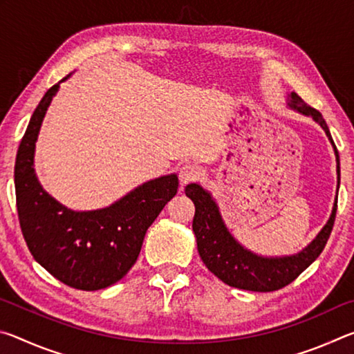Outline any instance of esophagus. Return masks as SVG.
I'll return each instance as SVG.
<instances>
[{
  "instance_id": "34e87169",
  "label": "esophagus",
  "mask_w": 354,
  "mask_h": 354,
  "mask_svg": "<svg viewBox=\"0 0 354 354\" xmlns=\"http://www.w3.org/2000/svg\"><path fill=\"white\" fill-rule=\"evenodd\" d=\"M201 171L198 169V165L195 164H184L181 169H179V181H181L183 185L189 184V183H194L196 179L200 178Z\"/></svg>"
}]
</instances>
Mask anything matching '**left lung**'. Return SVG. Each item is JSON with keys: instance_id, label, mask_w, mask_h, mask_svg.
<instances>
[{"instance_id": "1", "label": "left lung", "mask_w": 354, "mask_h": 354, "mask_svg": "<svg viewBox=\"0 0 354 354\" xmlns=\"http://www.w3.org/2000/svg\"><path fill=\"white\" fill-rule=\"evenodd\" d=\"M287 106L303 115L313 117L325 131L329 142L334 148L335 162H337V190L340 184V162L339 153L335 148L331 133H329L325 118L319 111L304 103L295 92L287 95ZM185 195L194 201L195 217L192 227L196 237V247L201 261L206 263L207 270L223 281L225 284L237 289L251 292H273L283 289L298 278L313 263L325 248L331 234L335 211H337V196H335L333 212L329 215L326 225L310 242L297 254L267 257L253 253L239 243L234 236L227 230L223 218H221L217 203L206 189L200 184H189L185 187Z\"/></svg>"}]
</instances>
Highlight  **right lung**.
I'll list each match as a JSON object with an SVG mask.
<instances>
[{"label": "right lung", "instance_id": "add662e5", "mask_svg": "<svg viewBox=\"0 0 354 354\" xmlns=\"http://www.w3.org/2000/svg\"><path fill=\"white\" fill-rule=\"evenodd\" d=\"M61 82L40 100L20 142L14 171L17 211L28 248L46 272L73 289L100 290L131 270L147 230L176 195L179 183L176 175L151 179L97 211H71L53 198L35 176L34 151Z\"/></svg>", "mask_w": 354, "mask_h": 354}]
</instances>
